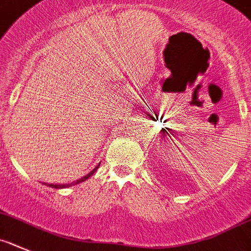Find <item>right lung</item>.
Segmentation results:
<instances>
[{"label":"right lung","instance_id":"right-lung-1","mask_svg":"<svg viewBox=\"0 0 251 251\" xmlns=\"http://www.w3.org/2000/svg\"><path fill=\"white\" fill-rule=\"evenodd\" d=\"M99 168V166H98ZM98 168H95L94 170L91 171V173H89L87 174V175H85L83 176V177H81V179H78V180H76V181H74V182H71V184H47V186H50V187H55V189H62V187H67V186H72V185H77V184H80V182H82V181H85V180H87L90 177V176L92 175V174L95 173V171L98 170Z\"/></svg>","mask_w":251,"mask_h":251}]
</instances>
